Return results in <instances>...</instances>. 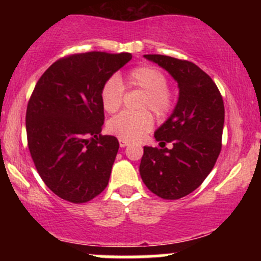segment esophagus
<instances>
[{"instance_id": "1", "label": "esophagus", "mask_w": 261, "mask_h": 261, "mask_svg": "<svg viewBox=\"0 0 261 261\" xmlns=\"http://www.w3.org/2000/svg\"><path fill=\"white\" fill-rule=\"evenodd\" d=\"M119 145H120V147L121 148H124V147H126V146H128V142L126 140H119Z\"/></svg>"}]
</instances>
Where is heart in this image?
Wrapping results in <instances>:
<instances>
[{"mask_svg": "<svg viewBox=\"0 0 261 261\" xmlns=\"http://www.w3.org/2000/svg\"><path fill=\"white\" fill-rule=\"evenodd\" d=\"M126 82L145 92L139 109L154 114L157 118H164L173 106L172 94L167 89V79L153 66H139L127 74ZM124 86L118 77H112L104 83L100 93L101 106L107 113H115L122 103ZM152 127V118L147 112H122L108 121L107 128L119 139L136 141Z\"/></svg>", "mask_w": 261, "mask_h": 261, "instance_id": "obj_1", "label": "heart"}]
</instances>
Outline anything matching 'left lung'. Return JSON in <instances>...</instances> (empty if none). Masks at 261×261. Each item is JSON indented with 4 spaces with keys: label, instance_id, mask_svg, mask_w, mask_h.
<instances>
[{
    "label": "left lung",
    "instance_id": "obj_1",
    "mask_svg": "<svg viewBox=\"0 0 261 261\" xmlns=\"http://www.w3.org/2000/svg\"><path fill=\"white\" fill-rule=\"evenodd\" d=\"M178 83L172 114L157 130L160 147L145 146L140 174L152 193L176 200L193 193L210 174L221 152L224 106L217 86L193 62L164 55H143ZM166 143L172 145L165 147Z\"/></svg>",
    "mask_w": 261,
    "mask_h": 261
}]
</instances>
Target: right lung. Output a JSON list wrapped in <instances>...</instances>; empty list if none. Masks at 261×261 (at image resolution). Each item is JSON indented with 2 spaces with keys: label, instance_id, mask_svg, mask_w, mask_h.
Here are the masks:
<instances>
[{
  "label": "right lung",
  "instance_id": "obj_1",
  "mask_svg": "<svg viewBox=\"0 0 261 261\" xmlns=\"http://www.w3.org/2000/svg\"><path fill=\"white\" fill-rule=\"evenodd\" d=\"M131 58L128 53L71 55L54 62L33 91L25 115L29 151L46 187L66 201H89L109 182L119 141L100 135V93Z\"/></svg>",
  "mask_w": 261,
  "mask_h": 261
}]
</instances>
